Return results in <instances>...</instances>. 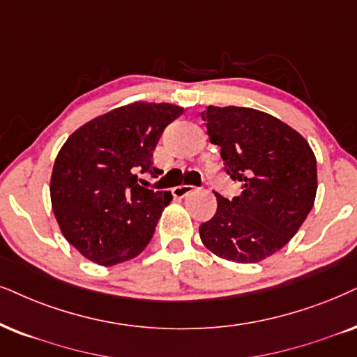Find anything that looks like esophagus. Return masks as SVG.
<instances>
[{
  "label": "esophagus",
  "instance_id": "1",
  "mask_svg": "<svg viewBox=\"0 0 357 357\" xmlns=\"http://www.w3.org/2000/svg\"><path fill=\"white\" fill-rule=\"evenodd\" d=\"M192 189H194V186H191V184H179V186L173 188V196L184 197V196H188Z\"/></svg>",
  "mask_w": 357,
  "mask_h": 357
}]
</instances>
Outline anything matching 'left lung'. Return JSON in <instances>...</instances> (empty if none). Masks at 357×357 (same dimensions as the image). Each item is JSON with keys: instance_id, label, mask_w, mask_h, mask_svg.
<instances>
[{"instance_id": "left-lung-1", "label": "left lung", "mask_w": 357, "mask_h": 357, "mask_svg": "<svg viewBox=\"0 0 357 357\" xmlns=\"http://www.w3.org/2000/svg\"><path fill=\"white\" fill-rule=\"evenodd\" d=\"M201 116L227 174L242 184L234 199L215 192L201 241L220 259L257 264L283 249L310 214L317 158L296 130L255 108L209 105Z\"/></svg>"}]
</instances>
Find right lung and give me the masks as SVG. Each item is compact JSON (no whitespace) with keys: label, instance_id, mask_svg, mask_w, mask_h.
Instances as JSON below:
<instances>
[{"label":"right lung","instance_id":"right-lung-1","mask_svg":"<svg viewBox=\"0 0 357 357\" xmlns=\"http://www.w3.org/2000/svg\"><path fill=\"white\" fill-rule=\"evenodd\" d=\"M183 114L173 103L135 102L75 130L62 145L51 176V202L62 236L103 267L132 260L150 243L173 196L139 186L156 176L153 150Z\"/></svg>","mask_w":357,"mask_h":357}]
</instances>
